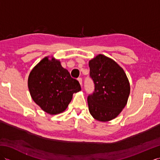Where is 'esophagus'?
I'll return each mask as SVG.
<instances>
[{"label":"esophagus","instance_id":"obj_1","mask_svg":"<svg viewBox=\"0 0 160 160\" xmlns=\"http://www.w3.org/2000/svg\"><path fill=\"white\" fill-rule=\"evenodd\" d=\"M78 80L79 81L80 85H82V78H78Z\"/></svg>","mask_w":160,"mask_h":160}]
</instances>
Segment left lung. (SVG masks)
I'll list each match as a JSON object with an SVG mask.
<instances>
[{
  "label": "left lung",
  "instance_id": "1",
  "mask_svg": "<svg viewBox=\"0 0 160 160\" xmlns=\"http://www.w3.org/2000/svg\"><path fill=\"white\" fill-rule=\"evenodd\" d=\"M94 91L87 97L91 115L101 122L113 120L127 103L130 84L123 69L104 55L89 61Z\"/></svg>",
  "mask_w": 160,
  "mask_h": 160
}]
</instances>
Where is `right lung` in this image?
Returning a JSON list of instances; mask_svg holds the SVG:
<instances>
[{
    "mask_svg": "<svg viewBox=\"0 0 160 160\" xmlns=\"http://www.w3.org/2000/svg\"><path fill=\"white\" fill-rule=\"evenodd\" d=\"M28 87L33 100L51 115L62 113L81 90L79 82L71 78L60 62L46 57L33 68L28 78Z\"/></svg>",
    "mask_w": 160,
    "mask_h": 160,
    "instance_id": "right-lung-1",
    "label": "right lung"
}]
</instances>
